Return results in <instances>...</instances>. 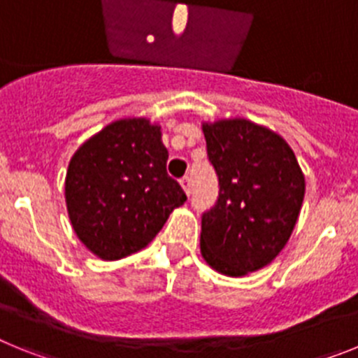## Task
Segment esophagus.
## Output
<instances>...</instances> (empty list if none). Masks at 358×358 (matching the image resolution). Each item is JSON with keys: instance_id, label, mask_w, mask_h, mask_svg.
Returning a JSON list of instances; mask_svg holds the SVG:
<instances>
[{"instance_id": "obj_1", "label": "esophagus", "mask_w": 358, "mask_h": 358, "mask_svg": "<svg viewBox=\"0 0 358 358\" xmlns=\"http://www.w3.org/2000/svg\"><path fill=\"white\" fill-rule=\"evenodd\" d=\"M179 182H181V186H182V189H185V194H186V195L192 194V179H189L188 176L182 177V179H181V181H179Z\"/></svg>"}]
</instances>
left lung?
<instances>
[{
    "label": "left lung",
    "mask_w": 358,
    "mask_h": 358,
    "mask_svg": "<svg viewBox=\"0 0 358 358\" xmlns=\"http://www.w3.org/2000/svg\"><path fill=\"white\" fill-rule=\"evenodd\" d=\"M202 132L220 192L202 215L201 255L224 276H248L289 242L305 197V176L289 143L251 120L204 122Z\"/></svg>",
    "instance_id": "obj_1"
}]
</instances>
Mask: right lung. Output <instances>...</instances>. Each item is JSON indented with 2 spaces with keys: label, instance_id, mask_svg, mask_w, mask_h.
<instances>
[{
  "label": "right lung",
  "instance_id": "add662e5",
  "mask_svg": "<svg viewBox=\"0 0 358 358\" xmlns=\"http://www.w3.org/2000/svg\"><path fill=\"white\" fill-rule=\"evenodd\" d=\"M169 150L148 118L109 123L68 164L64 197L78 240L106 262L141 251L186 195L166 173Z\"/></svg>",
  "mask_w": 358,
  "mask_h": 358
}]
</instances>
